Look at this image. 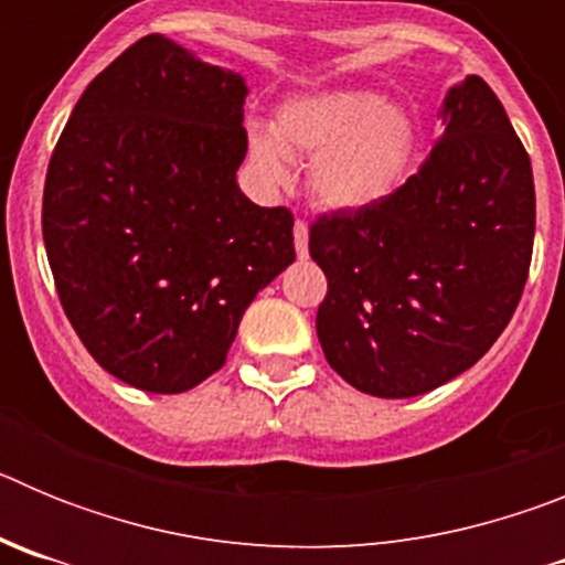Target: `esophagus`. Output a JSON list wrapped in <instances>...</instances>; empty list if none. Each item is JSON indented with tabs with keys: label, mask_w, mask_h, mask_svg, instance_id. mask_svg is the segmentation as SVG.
I'll use <instances>...</instances> for the list:
<instances>
[{
	"label": "esophagus",
	"mask_w": 565,
	"mask_h": 565,
	"mask_svg": "<svg viewBox=\"0 0 565 565\" xmlns=\"http://www.w3.org/2000/svg\"><path fill=\"white\" fill-rule=\"evenodd\" d=\"M294 248H297L299 257H306L308 254V226L302 221L294 223Z\"/></svg>",
	"instance_id": "1"
}]
</instances>
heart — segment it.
Segmentation results:
<instances>
[{"mask_svg":"<svg viewBox=\"0 0 565 565\" xmlns=\"http://www.w3.org/2000/svg\"><path fill=\"white\" fill-rule=\"evenodd\" d=\"M411 152L407 113L371 89L294 96L277 109L271 132L259 127L248 132V161L268 186L288 183V161H308V194L331 212H356L387 198Z\"/></svg>","mask_w":565,"mask_h":565,"instance_id":"heart-1","label":"heart"}]
</instances>
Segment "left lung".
Instances as JSON below:
<instances>
[{"instance_id": "1", "label": "left lung", "mask_w": 565, "mask_h": 565, "mask_svg": "<svg viewBox=\"0 0 565 565\" xmlns=\"http://www.w3.org/2000/svg\"><path fill=\"white\" fill-rule=\"evenodd\" d=\"M441 138L402 189L322 214L317 337L356 391L411 398L469 371L521 302L535 243L532 163L481 76L447 89Z\"/></svg>"}]
</instances>
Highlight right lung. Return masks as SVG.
<instances>
[{"mask_svg": "<svg viewBox=\"0 0 565 565\" xmlns=\"http://www.w3.org/2000/svg\"><path fill=\"white\" fill-rule=\"evenodd\" d=\"M246 78L152 33L87 84L47 167L42 234L70 326L115 379L183 393L221 371L294 217L237 186Z\"/></svg>", "mask_w": 565, "mask_h": 565, "instance_id": "obj_1", "label": "right lung"}]
</instances>
